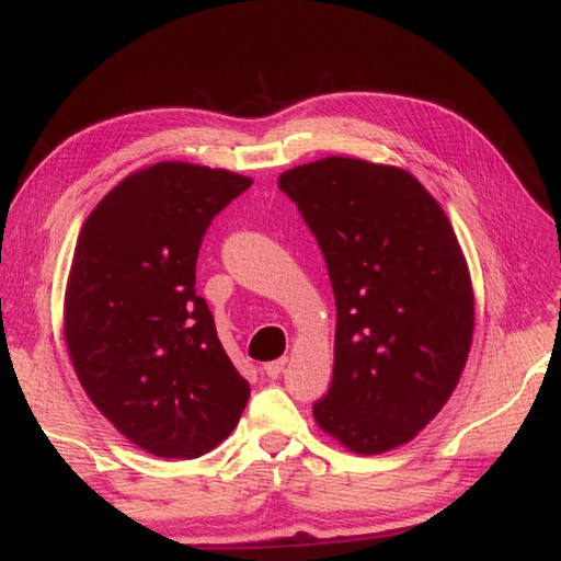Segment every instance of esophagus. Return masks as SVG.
<instances>
[{
    "instance_id": "1",
    "label": "esophagus",
    "mask_w": 561,
    "mask_h": 561,
    "mask_svg": "<svg viewBox=\"0 0 561 561\" xmlns=\"http://www.w3.org/2000/svg\"><path fill=\"white\" fill-rule=\"evenodd\" d=\"M284 365H286V357H279V360H270L263 365V371L270 377V379H277L282 371H284Z\"/></svg>"
}]
</instances>
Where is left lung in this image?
Segmentation results:
<instances>
[{
    "label": "left lung",
    "mask_w": 561,
    "mask_h": 561,
    "mask_svg": "<svg viewBox=\"0 0 561 561\" xmlns=\"http://www.w3.org/2000/svg\"><path fill=\"white\" fill-rule=\"evenodd\" d=\"M318 239L336 300L334 379L312 405L357 455L410 443L448 403L473 336L465 253L408 170L329 156L279 175Z\"/></svg>",
    "instance_id": "8db88e82"
}]
</instances>
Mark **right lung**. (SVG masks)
Segmentation results:
<instances>
[{
	"label": "right lung",
	"instance_id": "right-lung-1",
	"mask_svg": "<svg viewBox=\"0 0 561 561\" xmlns=\"http://www.w3.org/2000/svg\"><path fill=\"white\" fill-rule=\"evenodd\" d=\"M251 184L161 161L113 186L80 229L64 298L70 363L96 410L156 457L210 453L249 403L194 282L210 220Z\"/></svg>",
	"mask_w": 561,
	"mask_h": 561
}]
</instances>
